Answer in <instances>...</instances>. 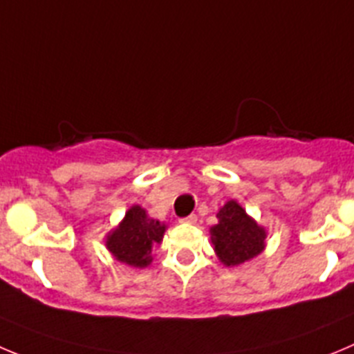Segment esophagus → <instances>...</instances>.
Instances as JSON below:
<instances>
[{
  "instance_id": "1",
  "label": "esophagus",
  "mask_w": 354,
  "mask_h": 354,
  "mask_svg": "<svg viewBox=\"0 0 354 354\" xmlns=\"http://www.w3.org/2000/svg\"><path fill=\"white\" fill-rule=\"evenodd\" d=\"M180 222L187 223V225H194V223H197V216H196V214H188V216L181 218Z\"/></svg>"
}]
</instances>
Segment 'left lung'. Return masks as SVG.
<instances>
[{"label": "left lung", "instance_id": "8db88e82", "mask_svg": "<svg viewBox=\"0 0 354 354\" xmlns=\"http://www.w3.org/2000/svg\"><path fill=\"white\" fill-rule=\"evenodd\" d=\"M218 223L209 229L218 260L227 267L241 266L255 259L266 248L267 232L241 204L229 201L216 214Z\"/></svg>", "mask_w": 354, "mask_h": 354}]
</instances>
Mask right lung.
<instances>
[{"label":"right lung","instance_id":"obj_1","mask_svg":"<svg viewBox=\"0 0 354 354\" xmlns=\"http://www.w3.org/2000/svg\"><path fill=\"white\" fill-rule=\"evenodd\" d=\"M164 232L166 225L148 216L147 211L136 204L129 207L117 229L108 234L106 248L118 262L143 269L153 260L151 250L162 243Z\"/></svg>","mask_w":354,"mask_h":354}]
</instances>
